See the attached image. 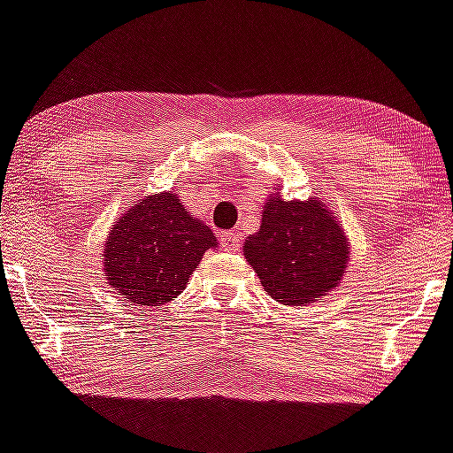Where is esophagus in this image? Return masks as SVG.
<instances>
[{"label":"esophagus","mask_w":453,"mask_h":453,"mask_svg":"<svg viewBox=\"0 0 453 453\" xmlns=\"http://www.w3.org/2000/svg\"><path fill=\"white\" fill-rule=\"evenodd\" d=\"M221 244H223V249H226V250H238V247H241V236H238V234H234V232L223 234Z\"/></svg>","instance_id":"esophagus-1"}]
</instances>
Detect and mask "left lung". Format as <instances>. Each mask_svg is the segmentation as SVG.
I'll use <instances>...</instances> for the list:
<instances>
[{
  "mask_svg": "<svg viewBox=\"0 0 453 453\" xmlns=\"http://www.w3.org/2000/svg\"><path fill=\"white\" fill-rule=\"evenodd\" d=\"M242 253L270 297L285 306H306L344 279L350 244L319 198L282 200L276 194L265 203L259 232L247 238Z\"/></svg>",
  "mask_w": 453,
  "mask_h": 453,
  "instance_id": "obj_1",
  "label": "left lung"
}]
</instances>
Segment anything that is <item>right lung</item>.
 Masks as SVG:
<instances>
[{
  "mask_svg": "<svg viewBox=\"0 0 453 453\" xmlns=\"http://www.w3.org/2000/svg\"><path fill=\"white\" fill-rule=\"evenodd\" d=\"M215 234L194 219L174 194L145 196L113 223L103 270L113 291L139 306H162L181 296Z\"/></svg>",
  "mask_w": 453,
  "mask_h": 453,
  "instance_id": "obj_1",
  "label": "right lung"
}]
</instances>
